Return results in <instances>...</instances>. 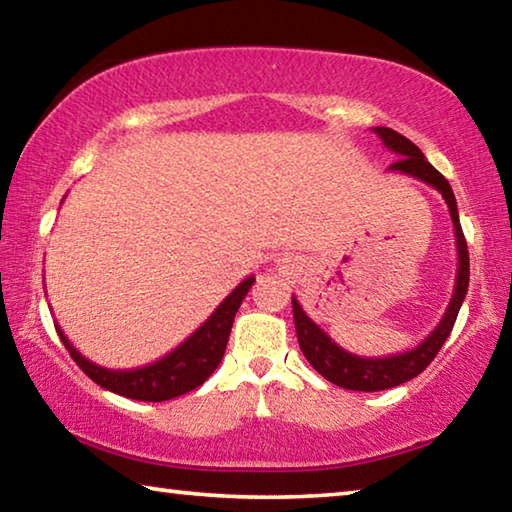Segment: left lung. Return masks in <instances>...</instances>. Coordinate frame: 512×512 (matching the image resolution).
Segmentation results:
<instances>
[{
    "mask_svg": "<svg viewBox=\"0 0 512 512\" xmlns=\"http://www.w3.org/2000/svg\"><path fill=\"white\" fill-rule=\"evenodd\" d=\"M372 133H377V137L384 142L388 151L400 155L397 162H393L391 167H388V171H397V173H404V176L418 178L424 185H429L436 189V192L443 194L445 203L449 207V216H452V223H454L458 271H456L454 296L449 300L445 316L440 318L436 329H433L418 348L406 350L400 354H391V357H379V359L357 357V354L343 350L341 345H336L332 341V336L323 332V329H320L314 320L305 314V309L300 307L296 296L291 298L293 323H296L300 350L311 366H314V370L320 372V375L336 386L350 388V391H366V393L386 391V388L400 386L404 381L418 377L420 372L429 366L433 357H436L440 348L445 345L447 336L452 334L456 316L458 311H461V305L465 300L467 284H470V255H467V244L461 230V221H458L456 198L445 176L438 169L431 167L418 146H415L411 140H406L404 135L393 131V128L377 126L372 128Z\"/></svg>",
    "mask_w": 512,
    "mask_h": 512,
    "instance_id": "1",
    "label": "left lung"
}]
</instances>
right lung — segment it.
Listing matches in <instances>:
<instances>
[{
    "mask_svg": "<svg viewBox=\"0 0 512 512\" xmlns=\"http://www.w3.org/2000/svg\"><path fill=\"white\" fill-rule=\"evenodd\" d=\"M253 282L255 277L248 275L246 280L214 309V314L189 336V339L180 343L176 350L164 354L162 359L142 368H103L99 363L83 357V354L69 343L65 332L58 325L56 332L67 352L72 354L76 366H79L92 381H97L101 388H106V391L140 402L173 400V397L185 395L201 386L216 370V366H219L225 345H228L232 323H235V314L239 311L241 302H244L246 293L253 287Z\"/></svg>",
    "mask_w": 512,
    "mask_h": 512,
    "instance_id": "right-lung-1",
    "label": "right lung"
}]
</instances>
